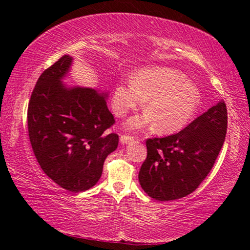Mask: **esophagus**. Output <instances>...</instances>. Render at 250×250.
<instances>
[{
    "label": "esophagus",
    "instance_id": "obj_1",
    "mask_svg": "<svg viewBox=\"0 0 250 250\" xmlns=\"http://www.w3.org/2000/svg\"><path fill=\"white\" fill-rule=\"evenodd\" d=\"M134 140V137H132V135H128V134H121L120 137V141L122 143H128L130 141H133Z\"/></svg>",
    "mask_w": 250,
    "mask_h": 250
}]
</instances>
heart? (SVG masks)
Instances as JSON below:
<instances>
[{
  "label": "heart",
  "instance_id": "b5f03b06",
  "mask_svg": "<svg viewBox=\"0 0 250 250\" xmlns=\"http://www.w3.org/2000/svg\"><path fill=\"white\" fill-rule=\"evenodd\" d=\"M146 98H149L147 112L131 118L126 126L141 129L154 122L158 132L172 133L192 119L201 103V92L179 70L147 68L135 75L134 79L117 84L112 99L113 111L124 117L145 103Z\"/></svg>",
  "mask_w": 250,
  "mask_h": 250
}]
</instances>
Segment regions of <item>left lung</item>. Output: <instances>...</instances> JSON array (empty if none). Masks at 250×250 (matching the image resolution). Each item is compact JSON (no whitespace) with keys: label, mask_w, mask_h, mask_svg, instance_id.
Listing matches in <instances>:
<instances>
[{"label":"left lung","mask_w":250,"mask_h":250,"mask_svg":"<svg viewBox=\"0 0 250 250\" xmlns=\"http://www.w3.org/2000/svg\"><path fill=\"white\" fill-rule=\"evenodd\" d=\"M226 132L227 109L221 100L180 132L146 139V159L139 172L143 191L162 202L195 191L214 167Z\"/></svg>","instance_id":"1"}]
</instances>
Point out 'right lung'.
Masks as SVG:
<instances>
[{"instance_id": "right-lung-1", "label": "right lung", "mask_w": 250, "mask_h": 250, "mask_svg": "<svg viewBox=\"0 0 250 250\" xmlns=\"http://www.w3.org/2000/svg\"><path fill=\"white\" fill-rule=\"evenodd\" d=\"M71 59L64 55L40 76L28 103L27 128L45 174L61 188L78 193L99 181L119 135L108 132L116 121L105 95L89 88H66L61 82Z\"/></svg>"}]
</instances>
